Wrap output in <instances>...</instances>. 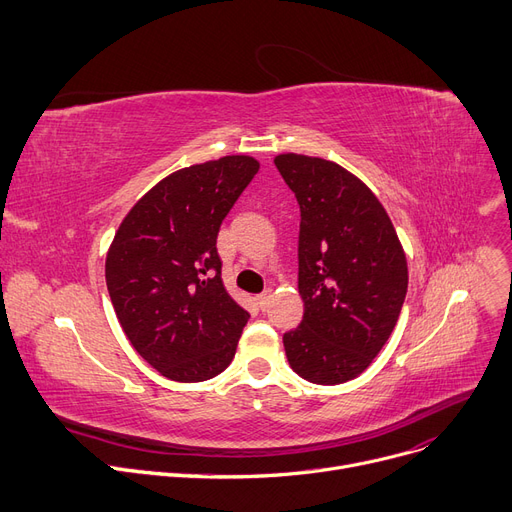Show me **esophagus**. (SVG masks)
I'll list each match as a JSON object with an SVG mask.
<instances>
[{
    "label": "esophagus",
    "instance_id": "esophagus-1",
    "mask_svg": "<svg viewBox=\"0 0 512 512\" xmlns=\"http://www.w3.org/2000/svg\"><path fill=\"white\" fill-rule=\"evenodd\" d=\"M269 298H271V290H265L263 294H259V296H257V304H259V309H261V311H265V309H267Z\"/></svg>",
    "mask_w": 512,
    "mask_h": 512
}]
</instances>
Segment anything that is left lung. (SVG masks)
Listing matches in <instances>:
<instances>
[{
	"mask_svg": "<svg viewBox=\"0 0 512 512\" xmlns=\"http://www.w3.org/2000/svg\"><path fill=\"white\" fill-rule=\"evenodd\" d=\"M300 206L304 315L284 333L288 362L317 385L356 379L381 352L407 292V261L381 201L331 160L274 158Z\"/></svg>",
	"mask_w": 512,
	"mask_h": 512,
	"instance_id": "left-lung-1",
	"label": "left lung"
}]
</instances>
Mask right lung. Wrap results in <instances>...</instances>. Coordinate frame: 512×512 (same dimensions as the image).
<instances>
[{
  "instance_id": "add662e5",
  "label": "right lung",
  "mask_w": 512,
  "mask_h": 512,
  "mask_svg": "<svg viewBox=\"0 0 512 512\" xmlns=\"http://www.w3.org/2000/svg\"><path fill=\"white\" fill-rule=\"evenodd\" d=\"M257 170L245 154L181 168L115 232L105 276L117 319L135 352L170 381H208L234 358L249 313L224 288L216 238Z\"/></svg>"
}]
</instances>
